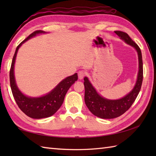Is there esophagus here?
<instances>
[{"label": "esophagus", "mask_w": 156, "mask_h": 156, "mask_svg": "<svg viewBox=\"0 0 156 156\" xmlns=\"http://www.w3.org/2000/svg\"><path fill=\"white\" fill-rule=\"evenodd\" d=\"M86 72L84 70H80L78 73V78L80 79V80H82V78H83L84 76H86Z\"/></svg>", "instance_id": "1"}]
</instances>
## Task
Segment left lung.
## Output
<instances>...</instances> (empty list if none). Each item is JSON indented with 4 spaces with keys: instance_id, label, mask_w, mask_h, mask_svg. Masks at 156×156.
Instances as JSON below:
<instances>
[{
    "instance_id": "obj_1",
    "label": "left lung",
    "mask_w": 156,
    "mask_h": 156,
    "mask_svg": "<svg viewBox=\"0 0 156 156\" xmlns=\"http://www.w3.org/2000/svg\"><path fill=\"white\" fill-rule=\"evenodd\" d=\"M115 33L127 44L136 49L139 58V72L136 84L133 90L125 97L119 100H108L102 98L97 93L88 79L87 77L84 78L86 105L92 114L102 119H114L125 113L136 99L143 81V61L140 47L126 33L120 31H115Z\"/></svg>"
}]
</instances>
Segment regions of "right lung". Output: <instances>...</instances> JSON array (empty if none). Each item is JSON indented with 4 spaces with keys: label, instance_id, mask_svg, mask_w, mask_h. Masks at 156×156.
<instances>
[{
    "label": "right lung",
    "instance_id": "1",
    "mask_svg": "<svg viewBox=\"0 0 156 156\" xmlns=\"http://www.w3.org/2000/svg\"><path fill=\"white\" fill-rule=\"evenodd\" d=\"M41 33L45 32L41 30L33 32L16 47L10 69V85L13 97L19 108L26 115L33 119L45 118L54 115L60 108L64 102L65 95L69 87L78 80V75L76 73L63 80L49 93L39 98L27 97L20 92L16 85L14 76V64L18 49L22 44L29 39Z\"/></svg>",
    "mask_w": 156,
    "mask_h": 156
}]
</instances>
